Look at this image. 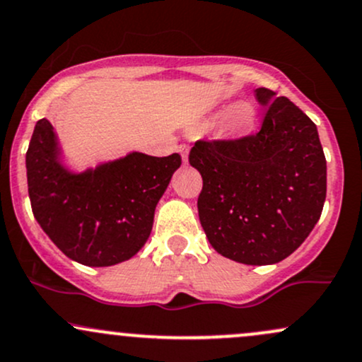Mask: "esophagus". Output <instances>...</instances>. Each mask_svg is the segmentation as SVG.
Wrapping results in <instances>:
<instances>
[{"label": "esophagus", "mask_w": 362, "mask_h": 362, "mask_svg": "<svg viewBox=\"0 0 362 362\" xmlns=\"http://www.w3.org/2000/svg\"><path fill=\"white\" fill-rule=\"evenodd\" d=\"M177 149H178V153H180V155H182V160H184V161H187V158H189V149H190V146H189V144L182 143V144H180V146H178Z\"/></svg>", "instance_id": "34e87169"}]
</instances>
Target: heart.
<instances>
[{"mask_svg":"<svg viewBox=\"0 0 362 362\" xmlns=\"http://www.w3.org/2000/svg\"><path fill=\"white\" fill-rule=\"evenodd\" d=\"M255 114H253L252 107L247 103H238L228 114V124L235 129V131H247L253 126Z\"/></svg>","mask_w":362,"mask_h":362,"instance_id":"heart-1","label":"heart"}]
</instances>
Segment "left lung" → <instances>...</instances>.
Masks as SVG:
<instances>
[{"instance_id": "1", "label": "left lung", "mask_w": 362, "mask_h": 362, "mask_svg": "<svg viewBox=\"0 0 362 362\" xmlns=\"http://www.w3.org/2000/svg\"><path fill=\"white\" fill-rule=\"evenodd\" d=\"M259 132L199 139L189 163L202 175L199 219L218 253L247 265L284 260L305 242L327 197V160L315 122L289 98L257 88Z\"/></svg>"}]
</instances>
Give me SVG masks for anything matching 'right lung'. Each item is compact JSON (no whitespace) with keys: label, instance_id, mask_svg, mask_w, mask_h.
Returning <instances> with one entry per match:
<instances>
[{"label":"right lung","instance_id":"obj_1","mask_svg":"<svg viewBox=\"0 0 362 362\" xmlns=\"http://www.w3.org/2000/svg\"><path fill=\"white\" fill-rule=\"evenodd\" d=\"M25 161L32 213L40 228L69 259L107 267L129 260L146 243L155 207L182 158L131 153L71 173L59 163L51 122L40 119Z\"/></svg>","mask_w":362,"mask_h":362}]
</instances>
